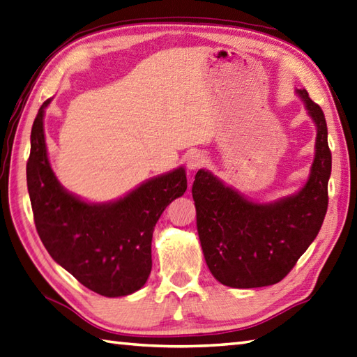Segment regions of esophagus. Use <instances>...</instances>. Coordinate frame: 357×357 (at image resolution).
Instances as JSON below:
<instances>
[{"instance_id":"34e87169","label":"esophagus","mask_w":357,"mask_h":357,"mask_svg":"<svg viewBox=\"0 0 357 357\" xmlns=\"http://www.w3.org/2000/svg\"><path fill=\"white\" fill-rule=\"evenodd\" d=\"M206 165V157L202 153H192L188 157V169L191 172L199 171Z\"/></svg>"}]
</instances>
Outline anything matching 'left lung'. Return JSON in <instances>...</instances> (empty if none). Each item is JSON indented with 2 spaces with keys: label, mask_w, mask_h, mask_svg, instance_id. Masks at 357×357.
<instances>
[{
  "label": "left lung",
  "mask_w": 357,
  "mask_h": 357,
  "mask_svg": "<svg viewBox=\"0 0 357 357\" xmlns=\"http://www.w3.org/2000/svg\"><path fill=\"white\" fill-rule=\"evenodd\" d=\"M298 94L316 125L314 160L301 191L255 203L209 171L195 174L192 197L203 255L213 278L225 286L255 289L286 278L326 218L331 174L326 116L307 90Z\"/></svg>",
  "instance_id": "8db88e82"
}]
</instances>
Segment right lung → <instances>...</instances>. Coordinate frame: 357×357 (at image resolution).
<instances>
[{
  "instance_id": "add662e5",
  "label": "right lung",
  "mask_w": 357,
  "mask_h": 357,
  "mask_svg": "<svg viewBox=\"0 0 357 357\" xmlns=\"http://www.w3.org/2000/svg\"><path fill=\"white\" fill-rule=\"evenodd\" d=\"M31 126L27 189L35 226L47 252L75 278L102 296H126L151 273L154 226L188 188L183 166L146 180L122 199L89 203L66 191L50 166L44 109Z\"/></svg>"
}]
</instances>
